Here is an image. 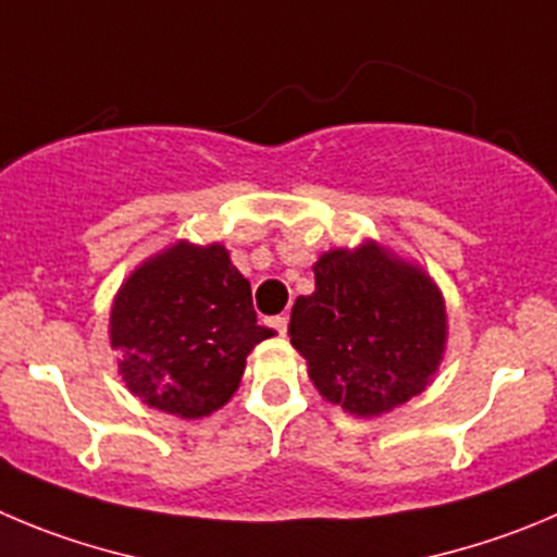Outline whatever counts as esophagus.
<instances>
[{
    "label": "esophagus",
    "instance_id": "esophagus-1",
    "mask_svg": "<svg viewBox=\"0 0 557 557\" xmlns=\"http://www.w3.org/2000/svg\"><path fill=\"white\" fill-rule=\"evenodd\" d=\"M269 326L277 330L280 335H285V332H288V315H274V319H269Z\"/></svg>",
    "mask_w": 557,
    "mask_h": 557
}]
</instances>
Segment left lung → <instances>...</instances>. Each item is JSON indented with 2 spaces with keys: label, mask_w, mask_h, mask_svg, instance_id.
<instances>
[{
  "label": "left lung",
  "mask_w": 557,
  "mask_h": 557,
  "mask_svg": "<svg viewBox=\"0 0 557 557\" xmlns=\"http://www.w3.org/2000/svg\"><path fill=\"white\" fill-rule=\"evenodd\" d=\"M313 272L315 290L294 302L288 335L321 396L357 418L420 396L448 337L434 280L376 242L330 249Z\"/></svg>",
  "instance_id": "left-lung-1"
}]
</instances>
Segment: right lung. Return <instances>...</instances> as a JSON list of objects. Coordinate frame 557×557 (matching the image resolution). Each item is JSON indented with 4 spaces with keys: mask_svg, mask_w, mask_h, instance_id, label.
<instances>
[{
    "mask_svg": "<svg viewBox=\"0 0 557 557\" xmlns=\"http://www.w3.org/2000/svg\"><path fill=\"white\" fill-rule=\"evenodd\" d=\"M272 335L258 324L249 280L222 244L178 242L148 258L121 285L109 315L126 387L186 420L225 407L255 343Z\"/></svg>",
    "mask_w": 557,
    "mask_h": 557,
    "instance_id": "obj_1",
    "label": "right lung"
}]
</instances>
